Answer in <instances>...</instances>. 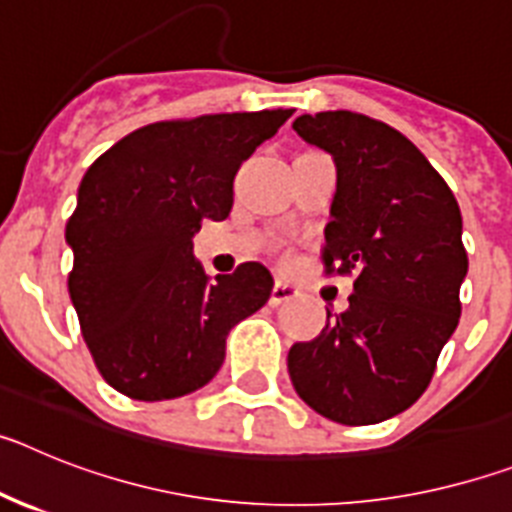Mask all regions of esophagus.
<instances>
[{
	"mask_svg": "<svg viewBox=\"0 0 512 512\" xmlns=\"http://www.w3.org/2000/svg\"><path fill=\"white\" fill-rule=\"evenodd\" d=\"M297 295H300V292H297V287H292V284H287V282H277L274 284V289H271L269 305L279 307V305H284V302H292Z\"/></svg>",
	"mask_w": 512,
	"mask_h": 512,
	"instance_id": "34e87169",
	"label": "esophagus"
}]
</instances>
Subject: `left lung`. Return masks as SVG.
<instances>
[{
	"instance_id": "1",
	"label": "left lung",
	"mask_w": 512,
	"mask_h": 512,
	"mask_svg": "<svg viewBox=\"0 0 512 512\" xmlns=\"http://www.w3.org/2000/svg\"><path fill=\"white\" fill-rule=\"evenodd\" d=\"M292 128L336 161L323 264L328 277H354V295L315 341L289 348V377L323 418L382 423L423 395L459 325L469 269L459 205L387 122L336 110L297 117Z\"/></svg>"
}]
</instances>
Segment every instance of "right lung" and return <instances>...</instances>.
<instances>
[{
	"instance_id": "add662e5",
	"label": "right lung",
	"mask_w": 512,
	"mask_h": 512,
	"mask_svg": "<svg viewBox=\"0 0 512 512\" xmlns=\"http://www.w3.org/2000/svg\"><path fill=\"white\" fill-rule=\"evenodd\" d=\"M292 110L151 122L81 179L66 223L69 295L104 382L143 402L200 390L235 323L266 305L269 269L246 261L207 284L192 235L233 207L235 171Z\"/></svg>"
}]
</instances>
